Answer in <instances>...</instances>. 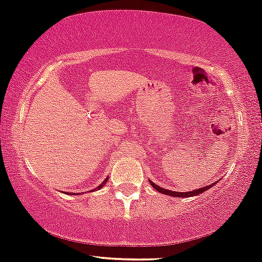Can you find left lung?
<instances>
[{
  "label": "left lung",
  "mask_w": 262,
  "mask_h": 262,
  "mask_svg": "<svg viewBox=\"0 0 262 262\" xmlns=\"http://www.w3.org/2000/svg\"><path fill=\"white\" fill-rule=\"evenodd\" d=\"M216 183H217V182H216ZM216 183H212L211 185H206V186H204V188L196 189V190H194V191H186V192H178V191L166 190V189L160 188L159 185H157V184H154L153 182H150V185L153 186L154 189H157V190L159 191V192H162V194L170 195V196H175V198H188V196H195V195H199V194H201V192L209 190V189H210L212 185H215V184H216Z\"/></svg>",
  "instance_id": "1"
}]
</instances>
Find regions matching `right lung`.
Listing matches in <instances>:
<instances>
[{
	"label": "right lung",
	"instance_id": "add662e5",
	"mask_svg": "<svg viewBox=\"0 0 262 262\" xmlns=\"http://www.w3.org/2000/svg\"><path fill=\"white\" fill-rule=\"evenodd\" d=\"M108 182V178H105V180H104V182H103L102 184H100V185L99 186H97V188L96 189H102L103 188V186H104V184L105 183H107Z\"/></svg>",
	"mask_w": 262,
	"mask_h": 262
}]
</instances>
